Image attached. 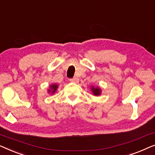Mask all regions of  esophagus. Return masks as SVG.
<instances>
[{
	"label": "esophagus",
	"mask_w": 155,
	"mask_h": 155,
	"mask_svg": "<svg viewBox=\"0 0 155 155\" xmlns=\"http://www.w3.org/2000/svg\"><path fill=\"white\" fill-rule=\"evenodd\" d=\"M70 81H71V82H73V83H78V78H77V77H74V78H71Z\"/></svg>",
	"instance_id": "1"
}]
</instances>
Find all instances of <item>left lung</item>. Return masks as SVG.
<instances>
[{
	"label": "left lung",
	"instance_id": "left-lung-1",
	"mask_svg": "<svg viewBox=\"0 0 155 155\" xmlns=\"http://www.w3.org/2000/svg\"><path fill=\"white\" fill-rule=\"evenodd\" d=\"M91 91H92L93 94L94 95H96V96H98L100 94H101V89H100L99 87H94L91 86Z\"/></svg>",
	"mask_w": 155,
	"mask_h": 155
}]
</instances>
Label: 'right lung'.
<instances>
[{"mask_svg":"<svg viewBox=\"0 0 155 155\" xmlns=\"http://www.w3.org/2000/svg\"><path fill=\"white\" fill-rule=\"evenodd\" d=\"M58 84H53L51 85V86H50V88L48 89V93H52V94H54L55 93V92L56 91L57 89H58Z\"/></svg>","mask_w":155,"mask_h":155,"instance_id":"add662e5","label":"right lung"}]
</instances>
